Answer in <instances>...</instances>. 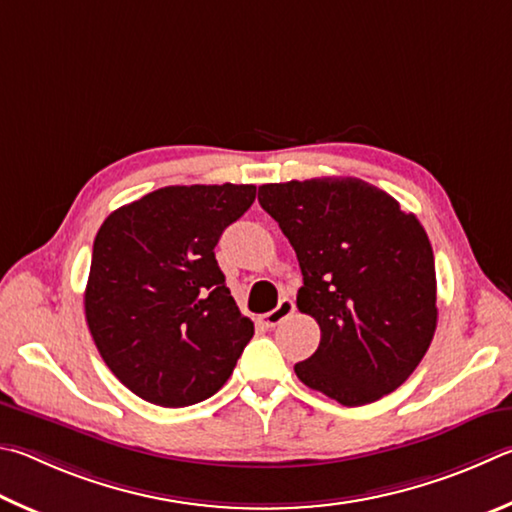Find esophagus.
I'll return each mask as SVG.
<instances>
[{"mask_svg":"<svg viewBox=\"0 0 512 512\" xmlns=\"http://www.w3.org/2000/svg\"><path fill=\"white\" fill-rule=\"evenodd\" d=\"M292 312H294V301L292 299H281L279 306H276L272 312H267V315L261 317V324L265 328H276L283 319H288Z\"/></svg>","mask_w":512,"mask_h":512,"instance_id":"1","label":"esophagus"}]
</instances>
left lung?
I'll return each instance as SVG.
<instances>
[{
    "instance_id": "left-lung-1",
    "label": "left lung",
    "mask_w": 512,
    "mask_h": 512,
    "mask_svg": "<svg viewBox=\"0 0 512 512\" xmlns=\"http://www.w3.org/2000/svg\"><path fill=\"white\" fill-rule=\"evenodd\" d=\"M258 202L297 251V306L321 328L315 355L294 364L297 378L344 407L396 391L425 357L438 319L423 224L357 177L263 184Z\"/></svg>"
}]
</instances>
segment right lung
<instances>
[{
  "mask_svg": "<svg viewBox=\"0 0 512 512\" xmlns=\"http://www.w3.org/2000/svg\"><path fill=\"white\" fill-rule=\"evenodd\" d=\"M254 200V184L166 186L98 229L85 319L103 362L139 398L159 407L211 398L254 337L213 251Z\"/></svg>",
  "mask_w": 512,
  "mask_h": 512,
  "instance_id": "obj_1",
  "label": "right lung"
}]
</instances>
